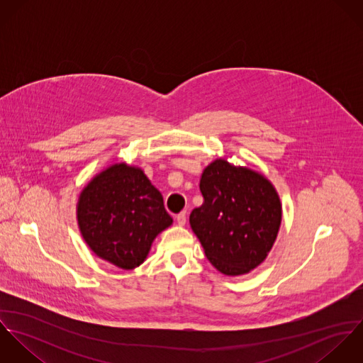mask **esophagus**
Listing matches in <instances>:
<instances>
[{"instance_id":"34e87169","label":"esophagus","mask_w":363,"mask_h":363,"mask_svg":"<svg viewBox=\"0 0 363 363\" xmlns=\"http://www.w3.org/2000/svg\"><path fill=\"white\" fill-rule=\"evenodd\" d=\"M176 220H177V223H179L180 226H184L186 222H187V213H186V211H182L180 213H177V215H176Z\"/></svg>"}]
</instances>
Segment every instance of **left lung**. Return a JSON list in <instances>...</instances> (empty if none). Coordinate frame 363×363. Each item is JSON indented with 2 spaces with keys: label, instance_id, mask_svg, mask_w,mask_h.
Listing matches in <instances>:
<instances>
[{
  "label": "left lung",
  "instance_id": "8db88e82",
  "mask_svg": "<svg viewBox=\"0 0 363 363\" xmlns=\"http://www.w3.org/2000/svg\"><path fill=\"white\" fill-rule=\"evenodd\" d=\"M200 190L204 203L190 213V225L211 264L226 275L256 268L281 225V203L272 184L250 169L218 159L206 167Z\"/></svg>",
  "mask_w": 363,
  "mask_h": 363
}]
</instances>
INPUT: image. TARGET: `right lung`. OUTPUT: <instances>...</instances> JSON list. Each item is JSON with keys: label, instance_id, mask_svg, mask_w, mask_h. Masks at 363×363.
I'll return each instance as SVG.
<instances>
[{"label": "right lung", "instance_id": "add662e5", "mask_svg": "<svg viewBox=\"0 0 363 363\" xmlns=\"http://www.w3.org/2000/svg\"><path fill=\"white\" fill-rule=\"evenodd\" d=\"M172 222L160 191L141 169L125 163L96 176L78 203V223L88 246L123 269L143 264L156 235Z\"/></svg>", "mask_w": 363, "mask_h": 363}]
</instances>
